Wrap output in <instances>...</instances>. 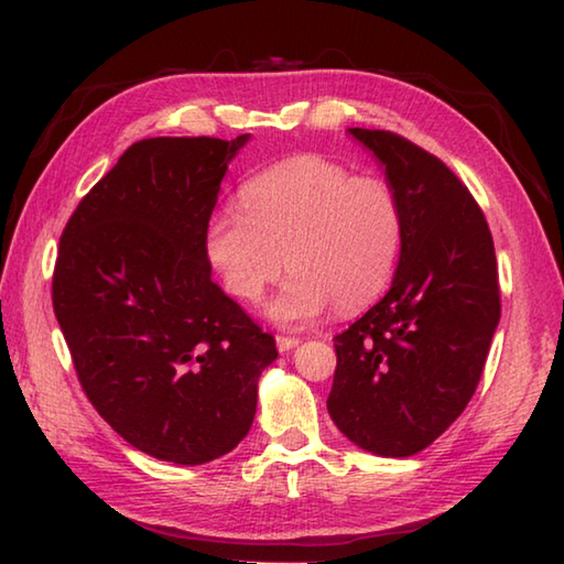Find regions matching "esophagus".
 <instances>
[{
	"label": "esophagus",
	"instance_id": "34e87169",
	"mask_svg": "<svg viewBox=\"0 0 564 564\" xmlns=\"http://www.w3.org/2000/svg\"><path fill=\"white\" fill-rule=\"evenodd\" d=\"M274 341H276V349H280V351H290L300 344L297 337H284V334H276Z\"/></svg>",
	"mask_w": 564,
	"mask_h": 564
}]
</instances>
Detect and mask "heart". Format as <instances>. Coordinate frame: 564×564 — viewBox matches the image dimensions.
Listing matches in <instances>:
<instances>
[{
	"label": "heart",
	"mask_w": 564,
	"mask_h": 564,
	"mask_svg": "<svg viewBox=\"0 0 564 564\" xmlns=\"http://www.w3.org/2000/svg\"><path fill=\"white\" fill-rule=\"evenodd\" d=\"M242 210L223 207L207 225V257L225 290L257 302L292 276L270 304L280 324L317 319L334 302L354 312L377 300L403 247L399 195L381 177H357L324 155H297L242 187Z\"/></svg>",
	"instance_id": "b5f03b06"
}]
</instances>
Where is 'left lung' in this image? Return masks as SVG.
I'll use <instances>...</instances> for the list:
<instances>
[{
  "label": "left lung",
  "instance_id": "1",
  "mask_svg": "<svg viewBox=\"0 0 564 564\" xmlns=\"http://www.w3.org/2000/svg\"><path fill=\"white\" fill-rule=\"evenodd\" d=\"M379 158L403 210V247L379 304L334 337L327 409L349 441L406 458L468 406L500 322L498 260L476 197L409 138L349 128Z\"/></svg>",
  "mask_w": 564,
  "mask_h": 564
}]
</instances>
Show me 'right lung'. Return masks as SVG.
I'll use <instances>...</instances> for the list:
<instances>
[{"label": "right lung", "instance_id": "obj_1", "mask_svg": "<svg viewBox=\"0 0 564 564\" xmlns=\"http://www.w3.org/2000/svg\"><path fill=\"white\" fill-rule=\"evenodd\" d=\"M250 135L143 138L88 191L52 280L78 383L108 426L158 460L200 466L252 426L272 334L210 280L207 225Z\"/></svg>", "mask_w": 564, "mask_h": 564}]
</instances>
